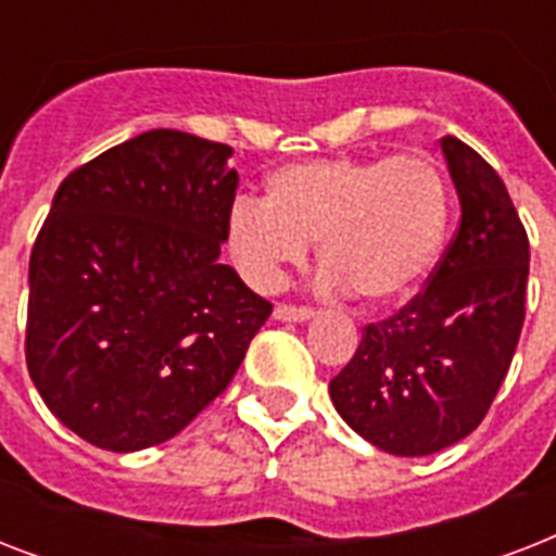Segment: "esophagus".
Returning <instances> with one entry per match:
<instances>
[{
    "instance_id": "34e87169",
    "label": "esophagus",
    "mask_w": 556,
    "mask_h": 556,
    "mask_svg": "<svg viewBox=\"0 0 556 556\" xmlns=\"http://www.w3.org/2000/svg\"><path fill=\"white\" fill-rule=\"evenodd\" d=\"M312 308H303V305H277L274 308V320L279 323H305L312 320Z\"/></svg>"
}]
</instances>
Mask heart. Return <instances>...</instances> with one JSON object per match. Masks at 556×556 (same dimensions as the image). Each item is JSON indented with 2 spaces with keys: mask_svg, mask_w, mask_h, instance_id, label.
<instances>
[{
  "mask_svg": "<svg viewBox=\"0 0 556 556\" xmlns=\"http://www.w3.org/2000/svg\"><path fill=\"white\" fill-rule=\"evenodd\" d=\"M450 190L430 155L312 159L274 169L265 201L242 195L227 213V248L256 291H277L320 242L326 286L355 288L369 305L413 296L439 265Z\"/></svg>",
  "mask_w": 556,
  "mask_h": 556,
  "instance_id": "obj_1",
  "label": "heart"
}]
</instances>
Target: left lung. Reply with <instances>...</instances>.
<instances>
[{
	"instance_id": "obj_1",
	"label": "left lung",
	"mask_w": 556,
	"mask_h": 556,
	"mask_svg": "<svg viewBox=\"0 0 556 556\" xmlns=\"http://www.w3.org/2000/svg\"><path fill=\"white\" fill-rule=\"evenodd\" d=\"M462 204L453 244L404 312L364 329L331 378L340 418L392 456H430L482 424L526 320L528 236L496 169L441 138Z\"/></svg>"
}]
</instances>
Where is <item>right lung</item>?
<instances>
[{"label": "right lung", "instance_id": "obj_1", "mask_svg": "<svg viewBox=\"0 0 556 556\" xmlns=\"http://www.w3.org/2000/svg\"><path fill=\"white\" fill-rule=\"evenodd\" d=\"M230 155L152 129L74 169L51 201L30 251L25 361L48 409L94 447L178 435L270 317L218 262L239 187Z\"/></svg>", "mask_w": 556, "mask_h": 556}]
</instances>
